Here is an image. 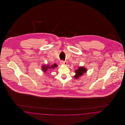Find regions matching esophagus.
Listing matches in <instances>:
<instances>
[{
  "label": "esophagus",
  "mask_w": 125,
  "mask_h": 125,
  "mask_svg": "<svg viewBox=\"0 0 125 125\" xmlns=\"http://www.w3.org/2000/svg\"><path fill=\"white\" fill-rule=\"evenodd\" d=\"M61 64H62V65H66L67 63L66 62V61H61V63H60Z\"/></svg>",
  "instance_id": "34e87169"
}]
</instances>
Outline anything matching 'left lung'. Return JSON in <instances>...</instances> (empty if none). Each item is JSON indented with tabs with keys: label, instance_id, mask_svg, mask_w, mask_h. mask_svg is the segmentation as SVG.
Masks as SVG:
<instances>
[{
	"label": "left lung",
	"instance_id": "8db88e82",
	"mask_svg": "<svg viewBox=\"0 0 125 125\" xmlns=\"http://www.w3.org/2000/svg\"><path fill=\"white\" fill-rule=\"evenodd\" d=\"M75 72L76 74L75 75H74V77H75V79H77L79 78L80 76L83 75L84 73H85L87 72V70L84 66H80L79 67L77 70H76Z\"/></svg>",
	"mask_w": 125,
	"mask_h": 125
}]
</instances>
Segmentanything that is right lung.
Segmentation results:
<instances>
[{"mask_svg":"<svg viewBox=\"0 0 125 125\" xmlns=\"http://www.w3.org/2000/svg\"><path fill=\"white\" fill-rule=\"evenodd\" d=\"M57 66L58 65L56 64H54V65H43L42 66V71L44 72V73H46L47 70H49V69H53Z\"/></svg>","mask_w":125,"mask_h":125,"instance_id":"right-lung-1","label":"right lung"}]
</instances>
